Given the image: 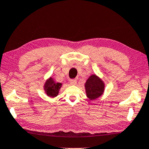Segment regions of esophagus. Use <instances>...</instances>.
<instances>
[{
    "mask_svg": "<svg viewBox=\"0 0 149 149\" xmlns=\"http://www.w3.org/2000/svg\"><path fill=\"white\" fill-rule=\"evenodd\" d=\"M69 83H70L71 85L76 84V83H77L76 79H71V80H69Z\"/></svg>",
    "mask_w": 149,
    "mask_h": 149,
    "instance_id": "1",
    "label": "esophagus"
}]
</instances>
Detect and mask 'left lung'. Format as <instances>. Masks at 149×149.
Returning <instances> with one entry per match:
<instances>
[{
  "label": "left lung",
  "mask_w": 149,
  "mask_h": 149,
  "mask_svg": "<svg viewBox=\"0 0 149 149\" xmlns=\"http://www.w3.org/2000/svg\"><path fill=\"white\" fill-rule=\"evenodd\" d=\"M87 97L90 100L100 97L104 90V84L102 80L95 75H92L85 84Z\"/></svg>",
  "instance_id": "1"
}]
</instances>
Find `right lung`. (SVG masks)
<instances>
[{
    "instance_id": "obj_1",
    "label": "right lung",
    "mask_w": 149,
    "mask_h": 149,
    "mask_svg": "<svg viewBox=\"0 0 149 149\" xmlns=\"http://www.w3.org/2000/svg\"><path fill=\"white\" fill-rule=\"evenodd\" d=\"M61 85L62 84L61 83H56L52 80V78H50V79H49L45 84L44 88L45 92L48 96L54 97L58 94V91L61 87Z\"/></svg>"
}]
</instances>
